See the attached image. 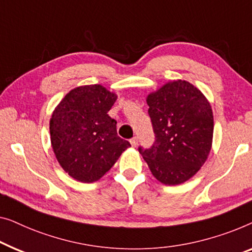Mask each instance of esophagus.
Returning a JSON list of instances; mask_svg holds the SVG:
<instances>
[{
    "mask_svg": "<svg viewBox=\"0 0 252 252\" xmlns=\"http://www.w3.org/2000/svg\"><path fill=\"white\" fill-rule=\"evenodd\" d=\"M130 144H131V146H132V147H137V145H138V138H137V137H133L132 139L130 140Z\"/></svg>",
    "mask_w": 252,
    "mask_h": 252,
    "instance_id": "esophagus-1",
    "label": "esophagus"
}]
</instances>
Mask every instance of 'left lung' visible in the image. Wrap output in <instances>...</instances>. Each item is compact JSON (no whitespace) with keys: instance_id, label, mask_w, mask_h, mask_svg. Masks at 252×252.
<instances>
[{"instance_id":"1","label":"left lung","mask_w":252,"mask_h":252,"mask_svg":"<svg viewBox=\"0 0 252 252\" xmlns=\"http://www.w3.org/2000/svg\"><path fill=\"white\" fill-rule=\"evenodd\" d=\"M155 141L139 147L151 172L164 185L192 178L207 161L214 137V115L205 95L187 81H170L146 98Z\"/></svg>"}]
</instances>
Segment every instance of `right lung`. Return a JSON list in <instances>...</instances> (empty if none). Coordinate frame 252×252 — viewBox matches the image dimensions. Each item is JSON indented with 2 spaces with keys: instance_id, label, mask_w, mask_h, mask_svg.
Returning a JSON list of instances; mask_svg holds the SVG:
<instances>
[{
  "instance_id": "add662e5",
  "label": "right lung",
  "mask_w": 252,
  "mask_h": 252,
  "mask_svg": "<svg viewBox=\"0 0 252 252\" xmlns=\"http://www.w3.org/2000/svg\"><path fill=\"white\" fill-rule=\"evenodd\" d=\"M118 99L100 84L77 87L50 119L51 146L59 164L77 182H97L131 145L118 136L107 113Z\"/></svg>"
}]
</instances>
